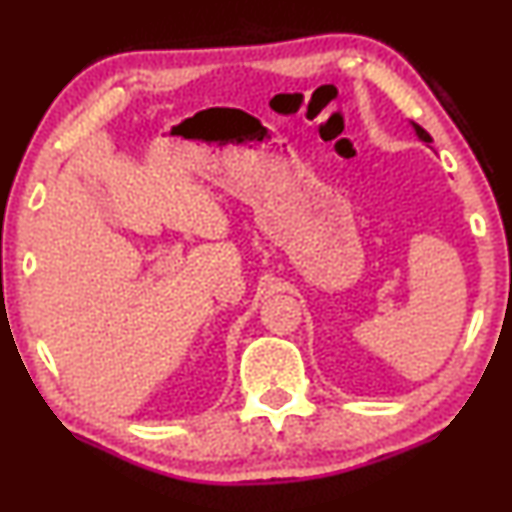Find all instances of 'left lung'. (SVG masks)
<instances>
[{"mask_svg":"<svg viewBox=\"0 0 512 512\" xmlns=\"http://www.w3.org/2000/svg\"><path fill=\"white\" fill-rule=\"evenodd\" d=\"M412 128H415V133H417V138L422 140V143H432V135H429L427 131H424L422 126H417V123H412Z\"/></svg>","mask_w":512,"mask_h":512,"instance_id":"left-lung-1","label":"left lung"}]
</instances>
